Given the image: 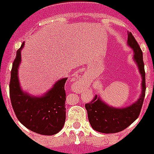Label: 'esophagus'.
<instances>
[{"mask_svg":"<svg viewBox=\"0 0 154 154\" xmlns=\"http://www.w3.org/2000/svg\"><path fill=\"white\" fill-rule=\"evenodd\" d=\"M79 81H81V80H79Z\"/></svg>","mask_w":154,"mask_h":154,"instance_id":"34e87169","label":"esophagus"}]
</instances>
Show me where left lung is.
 Listing matches in <instances>:
<instances>
[{
  "instance_id": "8db88e82",
  "label": "left lung",
  "mask_w": 154,
  "mask_h": 154,
  "mask_svg": "<svg viewBox=\"0 0 154 154\" xmlns=\"http://www.w3.org/2000/svg\"><path fill=\"white\" fill-rule=\"evenodd\" d=\"M128 43L134 51V60L138 64L139 71L143 77L142 94L138 100L130 106L124 109H114L108 106L101 101L97 94L91 102L85 104L88 118L92 128L103 134H114L123 131L138 118L144 100L146 91L144 63L143 60V52L131 32L128 31Z\"/></svg>"
}]
</instances>
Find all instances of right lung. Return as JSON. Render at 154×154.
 <instances>
[{
  "instance_id": "1",
  "label": "right lung",
  "mask_w": 154,
  "mask_h": 154,
  "mask_svg": "<svg viewBox=\"0 0 154 154\" xmlns=\"http://www.w3.org/2000/svg\"><path fill=\"white\" fill-rule=\"evenodd\" d=\"M23 46L24 43L16 51L11 72L10 98L13 110L18 120L28 129L39 134H55L62 129L66 118L65 84L67 79L57 81L42 97L35 98L23 93L17 77Z\"/></svg>"
}]
</instances>
